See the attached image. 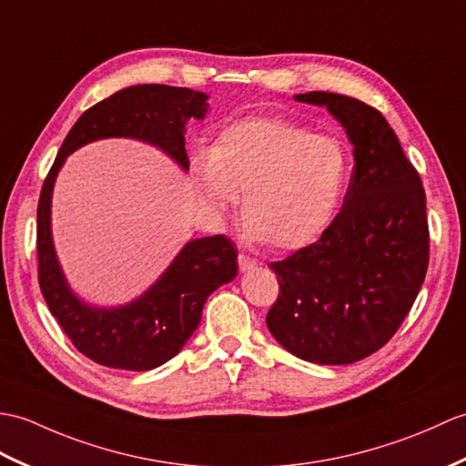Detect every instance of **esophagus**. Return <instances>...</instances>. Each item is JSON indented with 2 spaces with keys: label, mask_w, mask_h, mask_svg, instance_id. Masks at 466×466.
Masks as SVG:
<instances>
[{
  "label": "esophagus",
  "mask_w": 466,
  "mask_h": 466,
  "mask_svg": "<svg viewBox=\"0 0 466 466\" xmlns=\"http://www.w3.org/2000/svg\"><path fill=\"white\" fill-rule=\"evenodd\" d=\"M237 263H239L241 271H249V268H255L257 265H259V261L253 259V257H249V255H245V253H239V257H237Z\"/></svg>",
  "instance_id": "34e87169"
}]
</instances>
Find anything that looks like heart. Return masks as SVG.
<instances>
[{"mask_svg": "<svg viewBox=\"0 0 466 466\" xmlns=\"http://www.w3.org/2000/svg\"><path fill=\"white\" fill-rule=\"evenodd\" d=\"M347 151L337 137L283 117H245L223 127L209 157L193 161L201 201L221 213L243 195L249 235L291 251L327 229L343 198Z\"/></svg>", "mask_w": 466, "mask_h": 466, "instance_id": "obj_1", "label": "heart"}]
</instances>
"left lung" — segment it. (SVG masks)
Returning <instances> with one entry per match:
<instances>
[{
	"label": "left lung",
	"mask_w": 466,
	"mask_h": 466,
	"mask_svg": "<svg viewBox=\"0 0 466 466\" xmlns=\"http://www.w3.org/2000/svg\"><path fill=\"white\" fill-rule=\"evenodd\" d=\"M295 99L325 106L343 123L355 167L343 207L319 241L268 263L279 297L267 327L299 359L349 365L389 343L425 281V189L379 109L329 91Z\"/></svg>",
	"instance_id": "1"
}]
</instances>
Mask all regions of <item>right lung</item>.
<instances>
[{
	"label": "right lung",
	"instance_id": "1",
	"mask_svg": "<svg viewBox=\"0 0 466 466\" xmlns=\"http://www.w3.org/2000/svg\"><path fill=\"white\" fill-rule=\"evenodd\" d=\"M205 99L201 91L157 84L113 93L76 121L41 187L37 203L41 295L79 353L103 367L149 370L177 355L198 329L207 297L237 275V249L225 235L191 241L136 303L109 311L91 309L69 291L51 243L49 207L56 175L71 151L103 137H136L153 143L187 169L185 121L205 116Z\"/></svg>",
	"mask_w": 466,
	"mask_h": 466
}]
</instances>
